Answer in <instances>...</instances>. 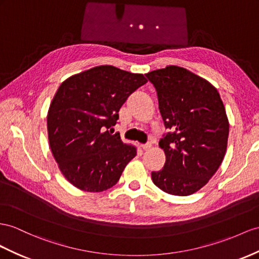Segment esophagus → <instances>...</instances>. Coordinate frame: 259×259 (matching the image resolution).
<instances>
[{"instance_id":"obj_1","label":"esophagus","mask_w":259,"mask_h":259,"mask_svg":"<svg viewBox=\"0 0 259 259\" xmlns=\"http://www.w3.org/2000/svg\"><path fill=\"white\" fill-rule=\"evenodd\" d=\"M152 147V144L149 142V143H145V144H142L141 145V148H142V150H144V151H147V150H149L150 148Z\"/></svg>"}]
</instances>
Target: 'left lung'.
Returning a JSON list of instances; mask_svg holds the SVG:
<instances>
[{
    "label": "left lung",
    "instance_id": "left-lung-1",
    "mask_svg": "<svg viewBox=\"0 0 259 259\" xmlns=\"http://www.w3.org/2000/svg\"><path fill=\"white\" fill-rule=\"evenodd\" d=\"M145 76L168 131L158 143L166 162L152 171V181L165 193L189 196L214 175L227 151L229 121L221 97L204 78L176 65Z\"/></svg>",
    "mask_w": 259,
    "mask_h": 259
}]
</instances>
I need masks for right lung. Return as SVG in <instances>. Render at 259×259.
Returning a JSON list of instances; mask_svg holds the SVG:
<instances>
[{"mask_svg":"<svg viewBox=\"0 0 259 259\" xmlns=\"http://www.w3.org/2000/svg\"><path fill=\"white\" fill-rule=\"evenodd\" d=\"M145 83L142 74L101 65L69 77L58 89L47 117L49 143L73 186L99 193L117 184L137 150L109 129L129 95Z\"/></svg>","mask_w":259,"mask_h":259,"instance_id":"right-lung-1","label":"right lung"}]
</instances>
